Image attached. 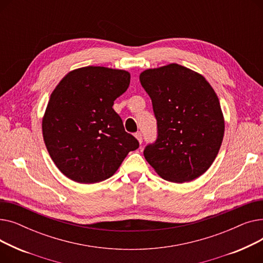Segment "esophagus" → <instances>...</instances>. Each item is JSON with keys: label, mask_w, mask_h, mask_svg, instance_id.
I'll return each mask as SVG.
<instances>
[{"label": "esophagus", "mask_w": 263, "mask_h": 263, "mask_svg": "<svg viewBox=\"0 0 263 263\" xmlns=\"http://www.w3.org/2000/svg\"><path fill=\"white\" fill-rule=\"evenodd\" d=\"M135 137L137 139V141L140 142V144H142V143H143V135H142V133H141V132H137V133H135Z\"/></svg>", "instance_id": "esophagus-1"}]
</instances>
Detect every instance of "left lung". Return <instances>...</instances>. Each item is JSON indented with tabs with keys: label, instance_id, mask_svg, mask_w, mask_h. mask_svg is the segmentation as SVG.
Instances as JSON below:
<instances>
[{
	"label": "left lung",
	"instance_id": "obj_1",
	"mask_svg": "<svg viewBox=\"0 0 263 263\" xmlns=\"http://www.w3.org/2000/svg\"><path fill=\"white\" fill-rule=\"evenodd\" d=\"M140 81L158 128L145 159L165 180H194L211 166L223 142L225 123L215 91L201 74L178 64L147 69Z\"/></svg>",
	"mask_w": 263,
	"mask_h": 263
}]
</instances>
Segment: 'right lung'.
Returning a JSON list of instances; mask_svg holds the SVG:
<instances>
[{
  "mask_svg": "<svg viewBox=\"0 0 263 263\" xmlns=\"http://www.w3.org/2000/svg\"><path fill=\"white\" fill-rule=\"evenodd\" d=\"M129 84L128 71L88 66L69 72L51 93L44 140L51 159L69 179L85 184L103 181L139 148L113 108Z\"/></svg>",
  "mask_w": 263,
  "mask_h": 263,
  "instance_id": "1",
  "label": "right lung"
}]
</instances>
